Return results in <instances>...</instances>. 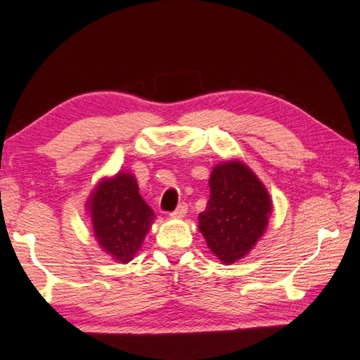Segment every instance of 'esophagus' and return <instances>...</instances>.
I'll return each mask as SVG.
<instances>
[{
    "label": "esophagus",
    "instance_id": "obj_1",
    "mask_svg": "<svg viewBox=\"0 0 360 360\" xmlns=\"http://www.w3.org/2000/svg\"><path fill=\"white\" fill-rule=\"evenodd\" d=\"M187 213V204L186 202H181L178 207H176V210L174 212H172L170 215L173 217V218H182Z\"/></svg>",
    "mask_w": 360,
    "mask_h": 360
}]
</instances>
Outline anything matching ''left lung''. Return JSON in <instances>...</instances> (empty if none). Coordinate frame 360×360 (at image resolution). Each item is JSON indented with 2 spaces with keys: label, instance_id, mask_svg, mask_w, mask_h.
<instances>
[{
  "label": "left lung",
  "instance_id": "left-lung-1",
  "mask_svg": "<svg viewBox=\"0 0 360 360\" xmlns=\"http://www.w3.org/2000/svg\"><path fill=\"white\" fill-rule=\"evenodd\" d=\"M210 198L200 213V231L221 262L232 264L266 231L272 201L254 172L240 160L219 164L210 174Z\"/></svg>",
  "mask_w": 360,
  "mask_h": 360
}]
</instances>
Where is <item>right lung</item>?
<instances>
[{
  "label": "right lung",
  "instance_id": "right-lung-1",
  "mask_svg": "<svg viewBox=\"0 0 360 360\" xmlns=\"http://www.w3.org/2000/svg\"><path fill=\"white\" fill-rule=\"evenodd\" d=\"M88 207L96 238L106 254L120 263L131 262L155 219L134 176L117 173L112 179L102 181Z\"/></svg>",
  "mask_w": 360,
  "mask_h": 360
}]
</instances>
